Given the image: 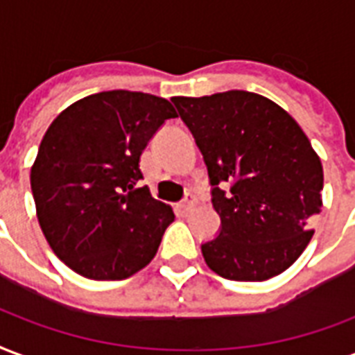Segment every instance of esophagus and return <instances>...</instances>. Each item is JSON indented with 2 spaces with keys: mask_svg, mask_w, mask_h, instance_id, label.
<instances>
[{
  "mask_svg": "<svg viewBox=\"0 0 355 355\" xmlns=\"http://www.w3.org/2000/svg\"><path fill=\"white\" fill-rule=\"evenodd\" d=\"M193 207H196V198H193L191 193H188V196L178 203V211L182 212V214H186V212H190Z\"/></svg>",
  "mask_w": 355,
  "mask_h": 355,
  "instance_id": "obj_1",
  "label": "esophagus"
}]
</instances>
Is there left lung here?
<instances>
[{"label": "left lung", "instance_id": "left-lung-1", "mask_svg": "<svg viewBox=\"0 0 355 355\" xmlns=\"http://www.w3.org/2000/svg\"><path fill=\"white\" fill-rule=\"evenodd\" d=\"M203 154L222 230L201 244L207 265L237 282L284 272L322 211L324 169L304 131L275 101L230 90L171 99ZM230 182V192L219 188Z\"/></svg>", "mask_w": 355, "mask_h": 355}]
</instances>
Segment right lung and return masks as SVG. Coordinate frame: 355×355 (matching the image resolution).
I'll list each match as a JSON object with an SVG mask.
<instances>
[{"label": "right lung", "mask_w": 355, "mask_h": 355, "mask_svg": "<svg viewBox=\"0 0 355 355\" xmlns=\"http://www.w3.org/2000/svg\"><path fill=\"white\" fill-rule=\"evenodd\" d=\"M175 107L143 92L92 94L49 125L31 165L44 239L69 269L124 280L150 263L173 209L139 180L141 154Z\"/></svg>", "instance_id": "right-lung-1"}]
</instances>
